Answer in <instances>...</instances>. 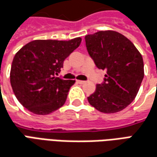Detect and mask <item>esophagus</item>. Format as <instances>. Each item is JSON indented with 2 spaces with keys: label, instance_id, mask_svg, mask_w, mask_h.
<instances>
[{
  "label": "esophagus",
  "instance_id": "1",
  "mask_svg": "<svg viewBox=\"0 0 157 157\" xmlns=\"http://www.w3.org/2000/svg\"><path fill=\"white\" fill-rule=\"evenodd\" d=\"M85 81H80V80H78V81H77V83H79V84H84V83H85Z\"/></svg>",
  "mask_w": 157,
  "mask_h": 157
}]
</instances>
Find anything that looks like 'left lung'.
<instances>
[{
    "label": "left lung",
    "instance_id": "obj_1",
    "mask_svg": "<svg viewBox=\"0 0 157 157\" xmlns=\"http://www.w3.org/2000/svg\"><path fill=\"white\" fill-rule=\"evenodd\" d=\"M86 49L98 69L105 70V82L87 97L89 104L103 113H117L129 105L144 78V61L132 41L114 30L85 36Z\"/></svg>",
    "mask_w": 157,
    "mask_h": 157
}]
</instances>
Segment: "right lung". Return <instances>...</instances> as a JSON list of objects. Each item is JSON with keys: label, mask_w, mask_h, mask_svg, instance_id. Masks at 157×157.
I'll use <instances>...</instances> for the list:
<instances>
[{"label": "right lung", "mask_w": 157, "mask_h": 157, "mask_svg": "<svg viewBox=\"0 0 157 157\" xmlns=\"http://www.w3.org/2000/svg\"><path fill=\"white\" fill-rule=\"evenodd\" d=\"M82 41L35 40L15 54L10 82L15 96L24 107L36 115H48L62 107L74 80L56 77L63 61Z\"/></svg>", "instance_id": "1"}]
</instances>
